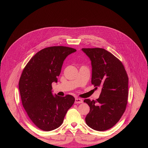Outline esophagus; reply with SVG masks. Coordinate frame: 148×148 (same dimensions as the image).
I'll return each instance as SVG.
<instances>
[{"label": "esophagus", "instance_id": "esophagus-1", "mask_svg": "<svg viewBox=\"0 0 148 148\" xmlns=\"http://www.w3.org/2000/svg\"><path fill=\"white\" fill-rule=\"evenodd\" d=\"M83 102V100L82 99H79V98H75V104H80V103Z\"/></svg>", "mask_w": 148, "mask_h": 148}]
</instances>
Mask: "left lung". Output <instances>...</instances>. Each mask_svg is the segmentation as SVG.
<instances>
[{"mask_svg":"<svg viewBox=\"0 0 148 148\" xmlns=\"http://www.w3.org/2000/svg\"><path fill=\"white\" fill-rule=\"evenodd\" d=\"M92 65L91 83L101 86L99 97L84 102L90 107L85 121L92 129L105 131L113 127L126 109L128 77L124 66L112 53L102 48H83Z\"/></svg>","mask_w":148,"mask_h":148,"instance_id":"left-lung-1","label":"left lung"}]
</instances>
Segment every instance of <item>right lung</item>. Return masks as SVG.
Instances as JSON below:
<instances>
[{
    "mask_svg": "<svg viewBox=\"0 0 148 148\" xmlns=\"http://www.w3.org/2000/svg\"><path fill=\"white\" fill-rule=\"evenodd\" d=\"M77 51L64 46L44 48L26 64L20 78L19 90L22 104L33 123L44 131H51L63 123L75 98L53 96L52 83L57 82L66 57Z\"/></svg>",
    "mask_w": 148,
    "mask_h": 148,
    "instance_id": "1",
    "label": "right lung"
}]
</instances>
